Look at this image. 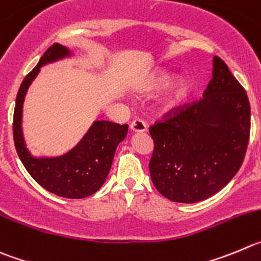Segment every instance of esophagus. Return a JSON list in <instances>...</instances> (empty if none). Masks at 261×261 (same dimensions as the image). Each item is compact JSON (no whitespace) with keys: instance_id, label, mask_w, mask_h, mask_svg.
I'll return each mask as SVG.
<instances>
[{"instance_id":"34e87169","label":"esophagus","mask_w":261,"mask_h":261,"mask_svg":"<svg viewBox=\"0 0 261 261\" xmlns=\"http://www.w3.org/2000/svg\"><path fill=\"white\" fill-rule=\"evenodd\" d=\"M130 129H132L133 132H145L146 129H147V125H146V123L142 119L137 118L130 123Z\"/></svg>"}]
</instances>
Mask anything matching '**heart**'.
Listing matches in <instances>:
<instances>
[{
	"label": "heart",
	"instance_id": "heart-1",
	"mask_svg": "<svg viewBox=\"0 0 261 261\" xmlns=\"http://www.w3.org/2000/svg\"><path fill=\"white\" fill-rule=\"evenodd\" d=\"M173 78H174V74L172 71L166 70V69L156 70L140 84V91L142 93H150V92L166 86ZM188 92H190V83L186 79H179L169 88L165 98H164V103L168 106L178 105L187 97Z\"/></svg>",
	"mask_w": 261,
	"mask_h": 261
}]
</instances>
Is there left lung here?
<instances>
[{"label": "left lung", "mask_w": 261, "mask_h": 261, "mask_svg": "<svg viewBox=\"0 0 261 261\" xmlns=\"http://www.w3.org/2000/svg\"><path fill=\"white\" fill-rule=\"evenodd\" d=\"M203 97L177 106L155 121L148 163L156 190L174 202L193 203L229 183L245 159L250 138L246 91L218 56Z\"/></svg>", "instance_id": "1"}]
</instances>
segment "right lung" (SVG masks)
I'll return each mask as SVG.
<instances>
[{
	"label": "right lung",
	"mask_w": 261,
	"mask_h": 261,
	"mask_svg": "<svg viewBox=\"0 0 261 261\" xmlns=\"http://www.w3.org/2000/svg\"><path fill=\"white\" fill-rule=\"evenodd\" d=\"M70 51L59 43L48 47L36 68L24 78L16 96L12 133L16 152L29 174L51 193L66 198H84L102 187L106 180L115 150L125 138L128 124L97 120L83 140L71 151L60 158H33L27 150L21 132V113L27 89L41 66L69 56Z\"/></svg>",
	"instance_id": "1"
}]
</instances>
